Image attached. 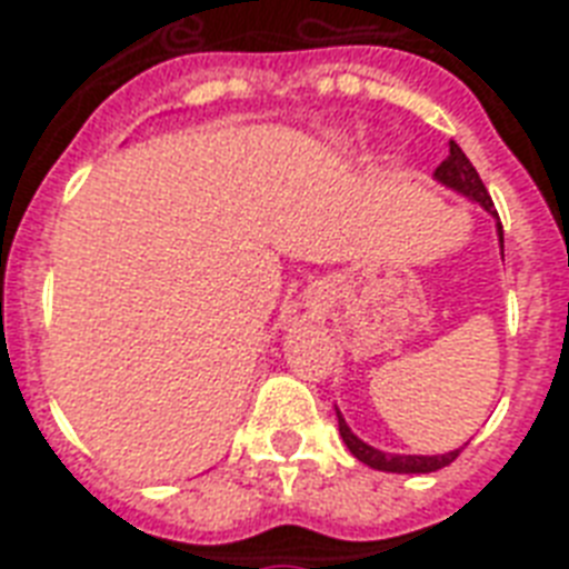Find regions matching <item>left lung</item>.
<instances>
[{"label":"left lung","mask_w":569,"mask_h":569,"mask_svg":"<svg viewBox=\"0 0 569 569\" xmlns=\"http://www.w3.org/2000/svg\"><path fill=\"white\" fill-rule=\"evenodd\" d=\"M433 177H437L442 186H449V189L460 191V194L472 197L478 206H485L487 212L493 214V218H499L493 200H490V194H487L485 182H481V177H478V171L467 159V153H463L455 141H449V156L442 159L440 168L433 171ZM496 230H499V244L505 248L502 223H496ZM337 419H339V433H342L348 451H351L357 460H363L366 467L383 469V472H405V476H419V472H422L425 476V472H437V469L449 467L451 460L460 455V449L449 451V455H387V451L372 449L369 442H363L357 433H351V428H348L346 419L339 416V410H337Z\"/></svg>","instance_id":"8db88e82"}]
</instances>
